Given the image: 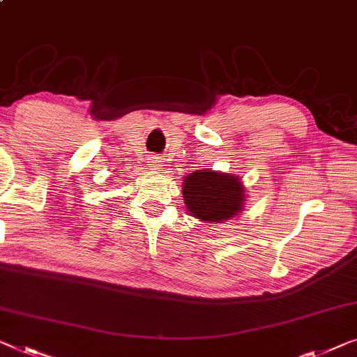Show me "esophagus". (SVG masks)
Segmentation results:
<instances>
[{
    "label": "esophagus",
    "instance_id": "esophagus-1",
    "mask_svg": "<svg viewBox=\"0 0 357 357\" xmlns=\"http://www.w3.org/2000/svg\"><path fill=\"white\" fill-rule=\"evenodd\" d=\"M151 165H152V167H162L160 160H158L157 157H152V158H151Z\"/></svg>",
    "mask_w": 357,
    "mask_h": 357
}]
</instances>
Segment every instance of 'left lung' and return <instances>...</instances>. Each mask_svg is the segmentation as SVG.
Wrapping results in <instances>:
<instances>
[{
    "instance_id": "1",
    "label": "left lung",
    "mask_w": 357,
    "mask_h": 357,
    "mask_svg": "<svg viewBox=\"0 0 357 357\" xmlns=\"http://www.w3.org/2000/svg\"><path fill=\"white\" fill-rule=\"evenodd\" d=\"M183 197L190 215L215 225L238 215L245 204V189L231 173L199 169L184 178Z\"/></svg>"
}]
</instances>
